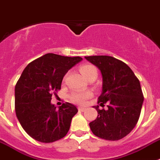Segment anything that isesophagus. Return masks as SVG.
Here are the masks:
<instances>
[{"label": "esophagus", "instance_id": "obj_1", "mask_svg": "<svg viewBox=\"0 0 160 160\" xmlns=\"http://www.w3.org/2000/svg\"><path fill=\"white\" fill-rule=\"evenodd\" d=\"M85 109H86V108H84V107H78V110H79L80 111H85Z\"/></svg>", "mask_w": 160, "mask_h": 160}]
</instances>
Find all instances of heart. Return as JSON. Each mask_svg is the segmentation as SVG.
<instances>
[{
	"instance_id": "obj_1",
	"label": "heart",
	"mask_w": 160,
	"mask_h": 160,
	"mask_svg": "<svg viewBox=\"0 0 160 160\" xmlns=\"http://www.w3.org/2000/svg\"><path fill=\"white\" fill-rule=\"evenodd\" d=\"M80 71L81 72L83 76L85 78H87L88 76H89L90 75L93 73L98 74V71H97V68H95L93 65H91V64H84V65L81 66L80 68ZM92 96V92L89 90H84V91H80L76 90L73 91L72 92V94L70 96V98L71 100L73 102H76L77 104H80V105H83L84 103L86 102V101L88 98H90Z\"/></svg>"
}]
</instances>
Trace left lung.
<instances>
[{"label": "left lung", "instance_id": "obj_1", "mask_svg": "<svg viewBox=\"0 0 160 160\" xmlns=\"http://www.w3.org/2000/svg\"><path fill=\"white\" fill-rule=\"evenodd\" d=\"M88 61L99 68L102 76V92L98 103L107 109L94 107L98 117L89 123L95 136L108 141L124 138L136 126L144 97L140 81L131 68L111 56H88Z\"/></svg>", "mask_w": 160, "mask_h": 160}]
</instances>
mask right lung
<instances>
[{
    "label": "right lung",
    "instance_id": "obj_1",
    "mask_svg": "<svg viewBox=\"0 0 160 160\" xmlns=\"http://www.w3.org/2000/svg\"><path fill=\"white\" fill-rule=\"evenodd\" d=\"M81 60L80 57L46 53L23 70L15 85V112L31 138L50 143L67 135L77 108L65 102L56 109L51 99L61 89L66 73Z\"/></svg>",
    "mask_w": 160,
    "mask_h": 160
}]
</instances>
